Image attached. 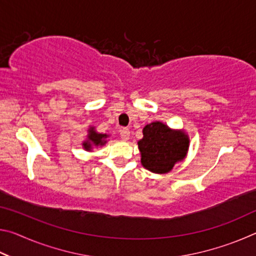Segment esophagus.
I'll return each instance as SVG.
<instances>
[{
    "mask_svg": "<svg viewBox=\"0 0 256 256\" xmlns=\"http://www.w3.org/2000/svg\"><path fill=\"white\" fill-rule=\"evenodd\" d=\"M120 138H122V140H124V141L128 140V138H130L128 128H122V130H120Z\"/></svg>",
    "mask_w": 256,
    "mask_h": 256,
    "instance_id": "obj_1",
    "label": "esophagus"
}]
</instances>
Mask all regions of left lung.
<instances>
[{"label": "left lung", "mask_w": 256, "mask_h": 256, "mask_svg": "<svg viewBox=\"0 0 256 256\" xmlns=\"http://www.w3.org/2000/svg\"><path fill=\"white\" fill-rule=\"evenodd\" d=\"M144 138L138 141L141 164L154 174H167L183 162L188 152L190 138L184 130H174L156 120L142 130Z\"/></svg>", "instance_id": "left-lung-1"}]
</instances>
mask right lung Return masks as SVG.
<instances>
[{"instance_id": "obj_1", "label": "right lung", "mask_w": 256, "mask_h": 256, "mask_svg": "<svg viewBox=\"0 0 256 256\" xmlns=\"http://www.w3.org/2000/svg\"><path fill=\"white\" fill-rule=\"evenodd\" d=\"M110 138L108 134L98 133L94 126H89L86 138L82 142V146L86 151H92L94 146H102L107 144V138Z\"/></svg>"}]
</instances>
